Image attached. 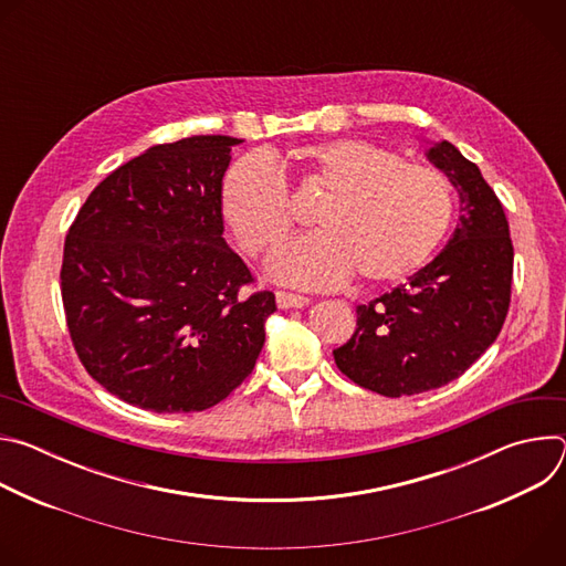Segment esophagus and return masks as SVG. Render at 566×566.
Instances as JSON below:
<instances>
[{"label": "esophagus", "mask_w": 566, "mask_h": 566, "mask_svg": "<svg viewBox=\"0 0 566 566\" xmlns=\"http://www.w3.org/2000/svg\"><path fill=\"white\" fill-rule=\"evenodd\" d=\"M275 300H277L280 308H302V306L308 304V297L297 295V293H289V291H277Z\"/></svg>", "instance_id": "1"}]
</instances>
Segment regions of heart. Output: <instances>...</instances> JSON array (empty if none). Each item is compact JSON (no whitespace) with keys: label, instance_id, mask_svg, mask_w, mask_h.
Instances as JSON below:
<instances>
[{"label":"heart","instance_id":"b5f03b06","mask_svg":"<svg viewBox=\"0 0 566 566\" xmlns=\"http://www.w3.org/2000/svg\"><path fill=\"white\" fill-rule=\"evenodd\" d=\"M286 166L304 195L319 197L313 219L322 230L273 258L271 273L282 282L325 289L356 273L363 284H394L421 271L446 239L452 184L394 149L334 138L295 147ZM221 208L251 258L282 247L295 226L284 179L262 156L239 158L228 170Z\"/></svg>","mask_w":566,"mask_h":566}]
</instances>
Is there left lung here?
<instances>
[{
	"instance_id": "left-lung-1",
	"label": "left lung",
	"mask_w": 566,
	"mask_h": 566,
	"mask_svg": "<svg viewBox=\"0 0 566 566\" xmlns=\"http://www.w3.org/2000/svg\"><path fill=\"white\" fill-rule=\"evenodd\" d=\"M428 158L459 195L448 247L406 284L356 306L334 358L356 385L398 398L459 378L500 336L511 304L513 241L504 206L479 168L441 140Z\"/></svg>"
}]
</instances>
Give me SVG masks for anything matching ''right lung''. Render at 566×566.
<instances>
[{
  "label": "right lung",
  "mask_w": 566,
  "mask_h": 566,
  "mask_svg": "<svg viewBox=\"0 0 566 566\" xmlns=\"http://www.w3.org/2000/svg\"><path fill=\"white\" fill-rule=\"evenodd\" d=\"M230 136L154 145L101 181L64 241L60 291L80 363L140 410L201 412L247 380L271 291L226 244Z\"/></svg>",
  "instance_id": "right-lung-1"
}]
</instances>
